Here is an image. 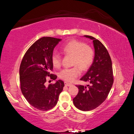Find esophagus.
I'll return each instance as SVG.
<instances>
[{
  "instance_id": "obj_1",
  "label": "esophagus",
  "mask_w": 134,
  "mask_h": 134,
  "mask_svg": "<svg viewBox=\"0 0 134 134\" xmlns=\"http://www.w3.org/2000/svg\"><path fill=\"white\" fill-rule=\"evenodd\" d=\"M64 85H65V86H70L72 85V84L70 83H69V82H67V81H64Z\"/></svg>"
}]
</instances>
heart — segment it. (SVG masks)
I'll return each instance as SVG.
<instances>
[{
	"label": "heart",
	"instance_id": "heart-1",
	"mask_svg": "<svg viewBox=\"0 0 134 134\" xmlns=\"http://www.w3.org/2000/svg\"><path fill=\"white\" fill-rule=\"evenodd\" d=\"M62 51L65 55L72 56V65L75 66L64 69L59 72V77L66 81H72L80 76V69L87 70L94 60V53L91 47L76 40H71L63 45ZM51 62L55 68L60 67L62 57L60 54L54 52L51 55Z\"/></svg>",
	"mask_w": 134,
	"mask_h": 134
}]
</instances>
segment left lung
<instances>
[{
	"instance_id": "obj_1",
	"label": "left lung",
	"mask_w": 134,
	"mask_h": 134,
	"mask_svg": "<svg viewBox=\"0 0 134 134\" xmlns=\"http://www.w3.org/2000/svg\"><path fill=\"white\" fill-rule=\"evenodd\" d=\"M93 40L94 58L86 74L80 79L89 84L87 86L77 85L79 93L73 99L76 107L83 111L94 109L107 98L113 83L112 61L107 49L99 40L85 35Z\"/></svg>"
}]
</instances>
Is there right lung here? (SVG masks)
Masks as SVG:
<instances>
[{
    "instance_id": "1",
    "label": "right lung",
    "mask_w": 134,
    "mask_h": 134,
    "mask_svg": "<svg viewBox=\"0 0 134 134\" xmlns=\"http://www.w3.org/2000/svg\"><path fill=\"white\" fill-rule=\"evenodd\" d=\"M61 40L50 37L41 38L26 51L20 65L22 94L28 103L38 110L46 111L54 108L64 86V81L60 80L48 87L45 86L48 77L54 80L57 77L50 73L53 69L51 55Z\"/></svg>"
}]
</instances>
